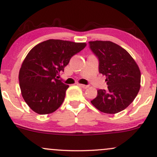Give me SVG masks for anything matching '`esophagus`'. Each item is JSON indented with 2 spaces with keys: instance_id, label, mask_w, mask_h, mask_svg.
I'll use <instances>...</instances> for the list:
<instances>
[{
  "instance_id": "obj_1",
  "label": "esophagus",
  "mask_w": 157,
  "mask_h": 157,
  "mask_svg": "<svg viewBox=\"0 0 157 157\" xmlns=\"http://www.w3.org/2000/svg\"><path fill=\"white\" fill-rule=\"evenodd\" d=\"M78 85L80 86V87L83 88H88V86H87V85H83V84H80V83H78Z\"/></svg>"
}]
</instances>
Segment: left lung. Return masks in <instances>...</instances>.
Instances as JSON below:
<instances>
[{
    "label": "left lung",
    "instance_id": "8db88e82",
    "mask_svg": "<svg viewBox=\"0 0 157 157\" xmlns=\"http://www.w3.org/2000/svg\"><path fill=\"white\" fill-rule=\"evenodd\" d=\"M99 60V73L106 76L108 90H98L92 105L102 113L115 114L132 103L140 88V68L125 49L110 41H90Z\"/></svg>",
    "mask_w": 157,
    "mask_h": 157
}]
</instances>
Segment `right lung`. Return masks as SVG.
Instances as JSON below:
<instances>
[{
  "label": "right lung",
  "instance_id": "add662e5",
  "mask_svg": "<svg viewBox=\"0 0 157 157\" xmlns=\"http://www.w3.org/2000/svg\"><path fill=\"white\" fill-rule=\"evenodd\" d=\"M86 43L48 40L33 47L26 56L19 72L22 96L34 112L54 113L62 105L69 85L57 78L74 54Z\"/></svg>",
  "mask_w": 157,
  "mask_h": 157
}]
</instances>
